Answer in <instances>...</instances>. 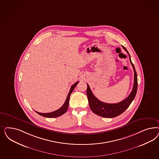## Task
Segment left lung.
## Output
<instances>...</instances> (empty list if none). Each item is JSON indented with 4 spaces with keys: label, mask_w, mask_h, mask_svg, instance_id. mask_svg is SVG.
Masks as SVG:
<instances>
[{
    "label": "left lung",
    "mask_w": 159,
    "mask_h": 159,
    "mask_svg": "<svg viewBox=\"0 0 159 159\" xmlns=\"http://www.w3.org/2000/svg\"><path fill=\"white\" fill-rule=\"evenodd\" d=\"M122 47L123 49L128 52L130 58V62L133 67L134 70V84L132 92H130L128 97L122 101L116 103H107L103 102L99 99H98L97 98L93 95L89 86L87 84V95L89 107L93 112L104 118H114L122 113L127 108H128L136 95L138 89L137 73L134 67V65L131 61L130 56L129 54L128 51H127L125 47L122 46Z\"/></svg>",
    "instance_id": "8db88e82"
}]
</instances>
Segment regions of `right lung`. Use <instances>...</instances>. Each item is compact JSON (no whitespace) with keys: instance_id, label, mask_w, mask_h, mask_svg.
<instances>
[{"instance_id":"1","label":"right lung","mask_w":159,"mask_h":159,"mask_svg":"<svg viewBox=\"0 0 159 159\" xmlns=\"http://www.w3.org/2000/svg\"><path fill=\"white\" fill-rule=\"evenodd\" d=\"M78 82H79L78 81L75 82L74 84H73L72 85L71 87L70 88V92H69L68 94V96H67L65 102H64V103L63 104V105L60 109H58V110H57L56 111H54V112H52L50 113H40L38 112L37 111H36V112L39 115L44 116V117L50 118L58 117V116H61L62 115H63L64 113H65L67 112V109H68V108L69 100H70V95H71L72 92L73 91V90L74 89L75 87L77 86V84H78Z\"/></svg>"}]
</instances>
